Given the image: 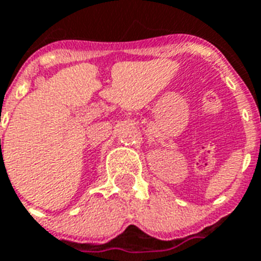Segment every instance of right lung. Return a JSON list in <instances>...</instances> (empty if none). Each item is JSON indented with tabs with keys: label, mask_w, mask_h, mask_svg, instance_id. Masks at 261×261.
<instances>
[{
	"label": "right lung",
	"mask_w": 261,
	"mask_h": 261,
	"mask_svg": "<svg viewBox=\"0 0 261 261\" xmlns=\"http://www.w3.org/2000/svg\"><path fill=\"white\" fill-rule=\"evenodd\" d=\"M0 144H1V141H0Z\"/></svg>",
	"instance_id": "obj_1"
}]
</instances>
